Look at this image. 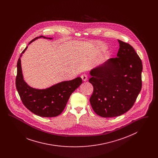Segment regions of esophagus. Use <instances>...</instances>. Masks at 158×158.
Here are the masks:
<instances>
[{"label": "esophagus", "instance_id": "34e87169", "mask_svg": "<svg viewBox=\"0 0 158 158\" xmlns=\"http://www.w3.org/2000/svg\"><path fill=\"white\" fill-rule=\"evenodd\" d=\"M81 78H82V79L83 81H86L87 80H88V76H87V75H86L85 73H84V74H83L81 75Z\"/></svg>", "mask_w": 158, "mask_h": 158}]
</instances>
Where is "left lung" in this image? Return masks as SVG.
I'll return each instance as SVG.
<instances>
[{
    "mask_svg": "<svg viewBox=\"0 0 158 158\" xmlns=\"http://www.w3.org/2000/svg\"><path fill=\"white\" fill-rule=\"evenodd\" d=\"M117 57L111 58L89 72L94 91L90 103L94 112L114 117L127 112L142 89V60L132 46L118 40Z\"/></svg>",
    "mask_w": 158,
    "mask_h": 158,
    "instance_id": "8db88e82",
    "label": "left lung"
}]
</instances>
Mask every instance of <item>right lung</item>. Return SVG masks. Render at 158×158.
<instances>
[{
	"mask_svg": "<svg viewBox=\"0 0 158 158\" xmlns=\"http://www.w3.org/2000/svg\"><path fill=\"white\" fill-rule=\"evenodd\" d=\"M40 38L52 40L53 38L40 36L31 41L29 44ZM28 47L21 53L17 63L16 88L23 105L31 112L43 117H53L60 115L64 110L71 94L82 84L81 77L63 81L46 89H39L31 87L23 77L21 57Z\"/></svg>",
	"mask_w": 158,
	"mask_h": 158,
	"instance_id": "obj_1",
	"label": "right lung"
}]
</instances>
